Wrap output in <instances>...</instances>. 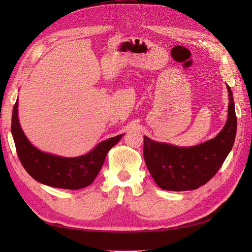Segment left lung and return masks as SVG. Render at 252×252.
I'll use <instances>...</instances> for the list:
<instances>
[{"label": "left lung", "mask_w": 252, "mask_h": 252, "mask_svg": "<svg viewBox=\"0 0 252 252\" xmlns=\"http://www.w3.org/2000/svg\"><path fill=\"white\" fill-rule=\"evenodd\" d=\"M228 119L220 132L192 147H177L144 136V158L152 179L159 188L186 191L205 185L222 167L235 140L236 116L230 87L227 85Z\"/></svg>", "instance_id": "8db88e82"}]
</instances>
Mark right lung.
Wrapping results in <instances>:
<instances>
[{
    "mask_svg": "<svg viewBox=\"0 0 252 252\" xmlns=\"http://www.w3.org/2000/svg\"><path fill=\"white\" fill-rule=\"evenodd\" d=\"M18 104L17 100L11 120V133L17 154L25 170L45 185L72 190L89 186L100 172L108 151L123 136L120 134L103 141L87 155L77 158L46 154L32 145L23 132L18 118Z\"/></svg>",
    "mask_w": 252,
    "mask_h": 252,
    "instance_id": "obj_1",
    "label": "right lung"
}]
</instances>
